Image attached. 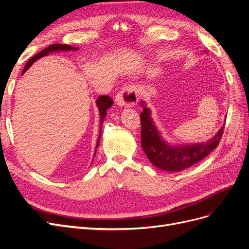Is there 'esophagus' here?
Wrapping results in <instances>:
<instances>
[{
	"label": "esophagus",
	"mask_w": 249,
	"mask_h": 249,
	"mask_svg": "<svg viewBox=\"0 0 249 249\" xmlns=\"http://www.w3.org/2000/svg\"><path fill=\"white\" fill-rule=\"evenodd\" d=\"M116 104L120 107H134L138 102L136 86L126 85L116 95Z\"/></svg>",
	"instance_id": "esophagus-1"
}]
</instances>
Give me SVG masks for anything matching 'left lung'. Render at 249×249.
Returning <instances> with one entry per match:
<instances>
[{"instance_id":"obj_1","label":"left lung","mask_w":249,"mask_h":249,"mask_svg":"<svg viewBox=\"0 0 249 249\" xmlns=\"http://www.w3.org/2000/svg\"><path fill=\"white\" fill-rule=\"evenodd\" d=\"M142 106H144V103H142ZM140 122L142 148L148 160L156 167L165 171H182L202 160L219 144L224 130V126H222L216 136L208 142L173 147L166 144L160 137L150 118L148 108H143Z\"/></svg>"}]
</instances>
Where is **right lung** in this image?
<instances>
[{"label":"right lung","instance_id":"obj_1","mask_svg":"<svg viewBox=\"0 0 249 249\" xmlns=\"http://www.w3.org/2000/svg\"><path fill=\"white\" fill-rule=\"evenodd\" d=\"M70 50H77L76 48H71L69 44H59V43H54V44H51L50 47L43 49L41 52H39L38 54H36L35 56H33L31 59L29 60V61L26 63L25 67H24V71H22V73H24L30 66H31L36 60H38L39 58L43 57V56H47L49 53L52 52H55V51H70ZM96 104H97V107H99V111H100V115H101V124H100V136L97 138V143H96V147L99 146L100 144V139L102 136V125L104 123V119L106 117L107 112L106 110L109 109L112 105H113V100L111 99L110 96L108 95H101L99 96V99L96 100Z\"/></svg>","mask_w":249,"mask_h":249}]
</instances>
